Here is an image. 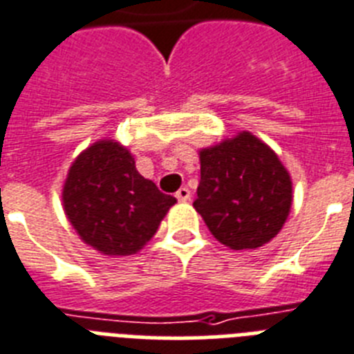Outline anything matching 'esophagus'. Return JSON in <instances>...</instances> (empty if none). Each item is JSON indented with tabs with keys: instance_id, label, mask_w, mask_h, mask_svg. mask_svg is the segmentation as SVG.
I'll use <instances>...</instances> for the list:
<instances>
[{
	"instance_id": "obj_1",
	"label": "esophagus",
	"mask_w": 354,
	"mask_h": 354,
	"mask_svg": "<svg viewBox=\"0 0 354 354\" xmlns=\"http://www.w3.org/2000/svg\"><path fill=\"white\" fill-rule=\"evenodd\" d=\"M176 199L178 201H183V203L190 201V190L187 189V187H181V189L176 192Z\"/></svg>"
}]
</instances>
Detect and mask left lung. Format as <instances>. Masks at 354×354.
Returning a JSON list of instances; mask_svg holds the SVG:
<instances>
[{
	"label": "left lung",
	"instance_id": "left-lung-1",
	"mask_svg": "<svg viewBox=\"0 0 354 354\" xmlns=\"http://www.w3.org/2000/svg\"><path fill=\"white\" fill-rule=\"evenodd\" d=\"M201 180L194 208L230 250H257L283 228L292 180L266 142L250 131L199 151Z\"/></svg>",
	"mask_w": 354,
	"mask_h": 354
}]
</instances>
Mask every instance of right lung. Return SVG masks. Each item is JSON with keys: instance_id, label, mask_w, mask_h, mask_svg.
Returning <instances> with one entry per match:
<instances>
[{"instance_id": "right-lung-1", "label": "right lung", "mask_w": 354, "mask_h": 354, "mask_svg": "<svg viewBox=\"0 0 354 354\" xmlns=\"http://www.w3.org/2000/svg\"><path fill=\"white\" fill-rule=\"evenodd\" d=\"M62 201L85 244L106 257H128L155 235L176 198L139 174L124 146L103 139L76 156Z\"/></svg>"}]
</instances>
